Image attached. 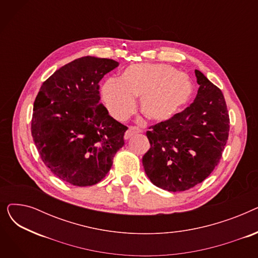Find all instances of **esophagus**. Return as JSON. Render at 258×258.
<instances>
[{
  "label": "esophagus",
  "instance_id": "34e87169",
  "mask_svg": "<svg viewBox=\"0 0 258 258\" xmlns=\"http://www.w3.org/2000/svg\"><path fill=\"white\" fill-rule=\"evenodd\" d=\"M141 132V130L139 128V127H137V126H130L128 127V130L126 131V133L124 134V139H130V138H132L134 135H136V134H139Z\"/></svg>",
  "mask_w": 258,
  "mask_h": 258
}]
</instances>
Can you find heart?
I'll return each mask as SVG.
<instances>
[{
    "label": "heart",
    "instance_id": "heart-1",
    "mask_svg": "<svg viewBox=\"0 0 258 258\" xmlns=\"http://www.w3.org/2000/svg\"><path fill=\"white\" fill-rule=\"evenodd\" d=\"M102 99L110 114L125 120L139 96L141 113L152 121H166L179 114L190 100L192 84L185 74L164 63L128 67L119 78H108L102 86Z\"/></svg>",
    "mask_w": 258,
    "mask_h": 258
}]
</instances>
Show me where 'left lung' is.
<instances>
[{"instance_id": "left-lung-1", "label": "left lung", "mask_w": 258, "mask_h": 258, "mask_svg": "<svg viewBox=\"0 0 258 258\" xmlns=\"http://www.w3.org/2000/svg\"><path fill=\"white\" fill-rule=\"evenodd\" d=\"M195 101L169 120L150 126L151 148L142 164L151 182L168 191H185L218 166L228 140L230 119L222 91L201 71Z\"/></svg>"}]
</instances>
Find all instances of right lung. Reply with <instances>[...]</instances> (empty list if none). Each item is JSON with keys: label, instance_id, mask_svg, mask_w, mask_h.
<instances>
[{"label": "right lung", "instance_id": "right-lung-1", "mask_svg": "<svg viewBox=\"0 0 258 258\" xmlns=\"http://www.w3.org/2000/svg\"><path fill=\"white\" fill-rule=\"evenodd\" d=\"M118 62L85 56L45 80L34 101L31 134L40 159L74 186L100 182L124 145L123 125L99 102V81Z\"/></svg>", "mask_w": 258, "mask_h": 258}]
</instances>
